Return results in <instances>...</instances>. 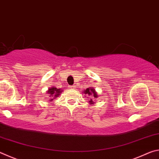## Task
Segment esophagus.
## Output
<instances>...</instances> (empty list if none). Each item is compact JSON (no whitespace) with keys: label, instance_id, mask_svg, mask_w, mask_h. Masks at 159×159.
Segmentation results:
<instances>
[{"label":"esophagus","instance_id":"esophagus-1","mask_svg":"<svg viewBox=\"0 0 159 159\" xmlns=\"http://www.w3.org/2000/svg\"><path fill=\"white\" fill-rule=\"evenodd\" d=\"M74 85H69V89H74Z\"/></svg>","mask_w":159,"mask_h":159}]
</instances>
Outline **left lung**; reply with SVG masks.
<instances>
[{
	"mask_svg": "<svg viewBox=\"0 0 159 159\" xmlns=\"http://www.w3.org/2000/svg\"><path fill=\"white\" fill-rule=\"evenodd\" d=\"M84 93L85 94H88V95H93V97H95L96 98L98 95H96V93L94 89H92V88H87V89L85 90V91H84ZM89 102H90V104H93V99H90V100L89 101Z\"/></svg>",
	"mask_w": 159,
	"mask_h": 159,
	"instance_id": "obj_1",
	"label": "left lung"
}]
</instances>
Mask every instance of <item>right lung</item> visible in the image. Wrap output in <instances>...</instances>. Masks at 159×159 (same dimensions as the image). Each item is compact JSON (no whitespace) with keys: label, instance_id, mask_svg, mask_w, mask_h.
Listing matches in <instances>:
<instances>
[{"label":"right lung","instance_id":"obj_1","mask_svg":"<svg viewBox=\"0 0 159 159\" xmlns=\"http://www.w3.org/2000/svg\"><path fill=\"white\" fill-rule=\"evenodd\" d=\"M48 93H49L50 96L52 98L50 99V101H52L54 98H57V97L60 95V93H61V90L60 89H57L56 88L52 87L48 90Z\"/></svg>","mask_w":159,"mask_h":159}]
</instances>
